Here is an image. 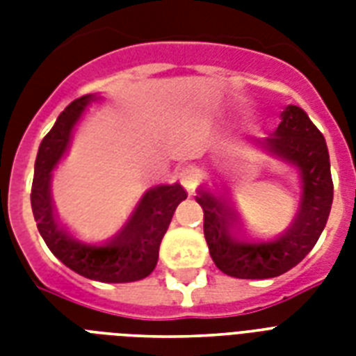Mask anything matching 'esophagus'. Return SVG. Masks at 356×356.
<instances>
[{
  "label": "esophagus",
  "mask_w": 356,
  "mask_h": 356,
  "mask_svg": "<svg viewBox=\"0 0 356 356\" xmlns=\"http://www.w3.org/2000/svg\"><path fill=\"white\" fill-rule=\"evenodd\" d=\"M179 181H181V184L190 192V190H194L195 186H197L200 173H197V170H195L194 166H186L179 172Z\"/></svg>",
  "instance_id": "obj_1"
}]
</instances>
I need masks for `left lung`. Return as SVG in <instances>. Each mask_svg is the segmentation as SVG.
I'll return each mask as SVG.
<instances>
[{"label": "left lung", "instance_id": "8db88e82", "mask_svg": "<svg viewBox=\"0 0 356 356\" xmlns=\"http://www.w3.org/2000/svg\"><path fill=\"white\" fill-rule=\"evenodd\" d=\"M268 153L298 168L301 201L293 223L275 240H248L238 233L229 201L214 190H197L203 209V231L218 270L236 279L282 275L314 248L325 229L332 205V177L323 134L303 108L288 105L275 133L259 142Z\"/></svg>", "mask_w": 356, "mask_h": 356}]
</instances>
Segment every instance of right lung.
Listing matches in <instances>:
<instances>
[{"mask_svg": "<svg viewBox=\"0 0 356 356\" xmlns=\"http://www.w3.org/2000/svg\"><path fill=\"white\" fill-rule=\"evenodd\" d=\"M94 99L96 96H83L70 103L42 140L31 188L33 216L49 251L75 273L102 282L140 281L155 270L162 236L186 192L177 183L147 190L122 231L107 242H85L68 233L55 216L51 172L68 149L75 123Z\"/></svg>", "mask_w": 356, "mask_h": 356, "instance_id": "obj_1", "label": "right lung"}]
</instances>
